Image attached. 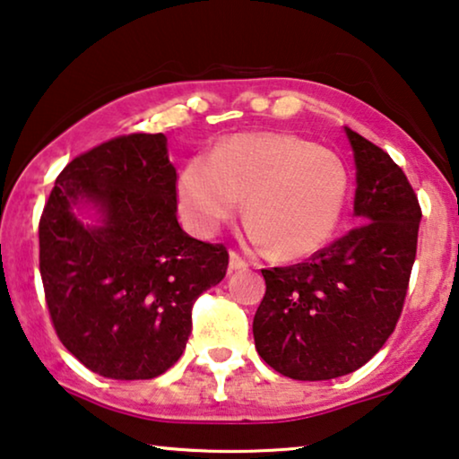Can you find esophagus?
<instances>
[{"label":"esophagus","instance_id":"esophagus-1","mask_svg":"<svg viewBox=\"0 0 459 459\" xmlns=\"http://www.w3.org/2000/svg\"><path fill=\"white\" fill-rule=\"evenodd\" d=\"M249 266V262L237 254V251H230L229 254V268L230 270H245Z\"/></svg>","mask_w":459,"mask_h":459}]
</instances>
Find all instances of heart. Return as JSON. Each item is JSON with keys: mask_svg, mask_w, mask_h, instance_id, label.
<instances>
[{"mask_svg": "<svg viewBox=\"0 0 459 459\" xmlns=\"http://www.w3.org/2000/svg\"><path fill=\"white\" fill-rule=\"evenodd\" d=\"M350 174L337 153L282 133L235 134L210 158H193L178 178V210L208 237L237 214L247 235L282 260L318 251L345 210Z\"/></svg>", "mask_w": 459, "mask_h": 459, "instance_id": "heart-1", "label": "heart"}]
</instances>
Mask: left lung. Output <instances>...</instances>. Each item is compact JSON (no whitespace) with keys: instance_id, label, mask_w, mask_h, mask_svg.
Wrapping results in <instances>:
<instances>
[{"instance_id":"left-lung-1","label":"left lung","mask_w":459,"mask_h":459,"mask_svg":"<svg viewBox=\"0 0 459 459\" xmlns=\"http://www.w3.org/2000/svg\"><path fill=\"white\" fill-rule=\"evenodd\" d=\"M356 160V224L293 266L262 270L266 293L254 318L260 358L293 380L358 370L402 316L422 210L402 168L345 126Z\"/></svg>"}]
</instances>
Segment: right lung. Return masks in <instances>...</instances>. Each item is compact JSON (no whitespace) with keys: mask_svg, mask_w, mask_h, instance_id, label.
I'll return each instance as SVG.
<instances>
[{"mask_svg":"<svg viewBox=\"0 0 459 459\" xmlns=\"http://www.w3.org/2000/svg\"><path fill=\"white\" fill-rule=\"evenodd\" d=\"M93 203L100 224L72 210ZM229 251L177 221L162 133L109 139L57 174L39 221V270L57 339L91 372L147 380L177 364L193 303L224 279Z\"/></svg>","mask_w":459,"mask_h":459,"instance_id":"1","label":"right lung"}]
</instances>
